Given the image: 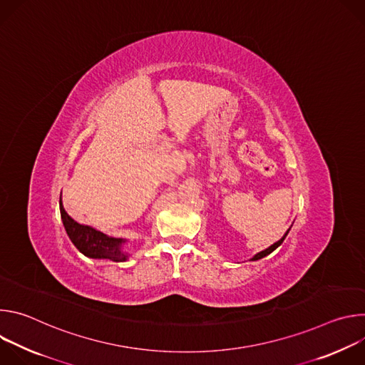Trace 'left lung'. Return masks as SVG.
I'll return each mask as SVG.
<instances>
[{
  "mask_svg": "<svg viewBox=\"0 0 365 365\" xmlns=\"http://www.w3.org/2000/svg\"><path fill=\"white\" fill-rule=\"evenodd\" d=\"M289 231H290V228L287 230V232H286V234H284V235H283V237H282V238H280V240H279L277 242H274L273 245H270L269 248H266V250H263V251H259V252H257V254H255V255H254V257L251 258V259H252V262H255V259H259V258H263V257L269 255L270 252H273V251H274V250H276V248H277V247H279V245H280V244H282V242L284 241V238H286V235L289 234Z\"/></svg>",
  "mask_w": 365,
  "mask_h": 365,
  "instance_id": "obj_1",
  "label": "left lung"
}]
</instances>
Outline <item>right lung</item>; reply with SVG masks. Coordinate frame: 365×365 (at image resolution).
I'll list each match as a JSON object with an SVG mask.
<instances>
[{
  "label": "right lung",
  "mask_w": 365,
  "mask_h": 365,
  "mask_svg": "<svg viewBox=\"0 0 365 365\" xmlns=\"http://www.w3.org/2000/svg\"><path fill=\"white\" fill-rule=\"evenodd\" d=\"M59 206H61V217L63 221V227L71 241L73 242V245L83 255L89 258H106L117 263L125 262L128 258V254L123 251V244L125 242V240L108 237L107 234H103L92 227L78 224L65 211L62 196L59 200Z\"/></svg>",
  "instance_id": "add662e5"
}]
</instances>
